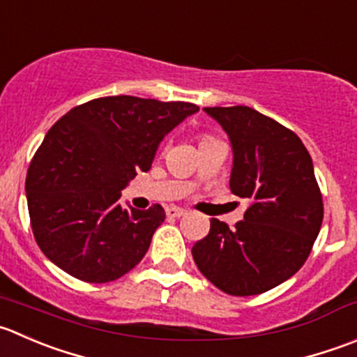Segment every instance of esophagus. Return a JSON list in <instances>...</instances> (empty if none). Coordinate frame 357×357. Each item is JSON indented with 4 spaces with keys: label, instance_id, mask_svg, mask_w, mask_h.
Masks as SVG:
<instances>
[{
    "label": "esophagus",
    "instance_id": "1",
    "mask_svg": "<svg viewBox=\"0 0 357 357\" xmlns=\"http://www.w3.org/2000/svg\"><path fill=\"white\" fill-rule=\"evenodd\" d=\"M165 213H167V216H171V218H181L186 214V209L172 206V207H167V211H165Z\"/></svg>",
    "mask_w": 357,
    "mask_h": 357
}]
</instances>
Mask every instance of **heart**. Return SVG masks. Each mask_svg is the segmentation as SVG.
<instances>
[{
	"instance_id": "b5f03b06",
	"label": "heart",
	"mask_w": 357,
	"mask_h": 357,
	"mask_svg": "<svg viewBox=\"0 0 357 357\" xmlns=\"http://www.w3.org/2000/svg\"><path fill=\"white\" fill-rule=\"evenodd\" d=\"M209 139H213V137H211V136H202V137H200V143H204V141H209Z\"/></svg>"
}]
</instances>
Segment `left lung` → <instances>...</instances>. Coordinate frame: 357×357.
Wrapping results in <instances>:
<instances>
[{"instance_id": "1", "label": "left lung", "mask_w": 357, "mask_h": 357, "mask_svg": "<svg viewBox=\"0 0 357 357\" xmlns=\"http://www.w3.org/2000/svg\"><path fill=\"white\" fill-rule=\"evenodd\" d=\"M234 150L230 190L249 200L235 228L213 218L192 248L204 278L234 296L265 293L302 268L323 223L312 158L293 130L249 106L204 108Z\"/></svg>"}]
</instances>
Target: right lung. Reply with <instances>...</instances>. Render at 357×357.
I'll return each mask as SVG.
<instances>
[{"mask_svg":"<svg viewBox=\"0 0 357 357\" xmlns=\"http://www.w3.org/2000/svg\"><path fill=\"white\" fill-rule=\"evenodd\" d=\"M197 112L192 102L112 96L59 119L26 178L31 228L43 255L96 284L132 271L165 213L160 204L123 209L120 192L137 172L150 171L165 134Z\"/></svg>","mask_w":357,"mask_h":357,"instance_id":"add662e5","label":"right lung"}]
</instances>
